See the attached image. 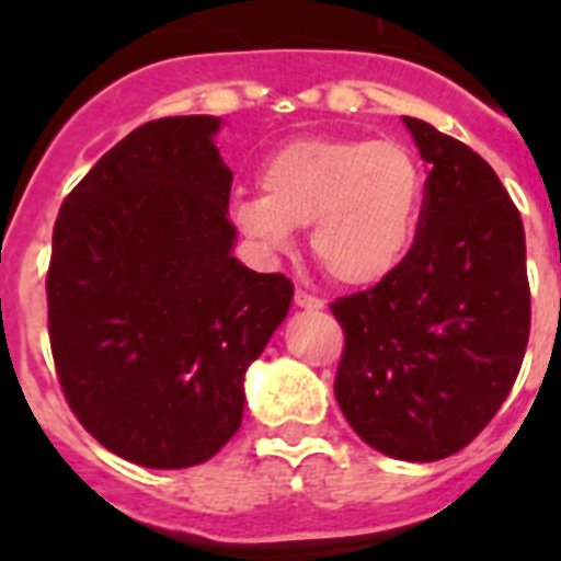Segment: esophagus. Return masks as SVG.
I'll list each match as a JSON object with an SVG mask.
<instances>
[{
	"label": "esophagus",
	"instance_id": "34e87169",
	"mask_svg": "<svg viewBox=\"0 0 561 561\" xmlns=\"http://www.w3.org/2000/svg\"><path fill=\"white\" fill-rule=\"evenodd\" d=\"M295 306L304 311H323L325 309V304L320 300V297L309 295V291H304V289L295 291Z\"/></svg>",
	"mask_w": 561,
	"mask_h": 561
}]
</instances>
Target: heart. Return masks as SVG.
<instances>
[{
  "label": "heart",
  "instance_id": "1",
  "mask_svg": "<svg viewBox=\"0 0 561 561\" xmlns=\"http://www.w3.org/2000/svg\"><path fill=\"white\" fill-rule=\"evenodd\" d=\"M264 193L238 196L232 221L264 255L295 247L311 225V252L336 284L365 289L404 266L419 241L427 182L401 142L304 137L270 153Z\"/></svg>",
  "mask_w": 561,
  "mask_h": 561
}]
</instances>
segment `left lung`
<instances>
[{"label":"left lung","instance_id":"left-lung-1","mask_svg":"<svg viewBox=\"0 0 561 561\" xmlns=\"http://www.w3.org/2000/svg\"><path fill=\"white\" fill-rule=\"evenodd\" d=\"M427 162L419 241L396 275L331 306L345 331L334 396L368 447L430 463L494 419L523 365L525 230L492 165L401 117Z\"/></svg>","mask_w":561,"mask_h":561}]
</instances>
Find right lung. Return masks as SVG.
<instances>
[{
    "label": "right lung",
    "instance_id": "right-lung-1",
    "mask_svg": "<svg viewBox=\"0 0 561 561\" xmlns=\"http://www.w3.org/2000/svg\"><path fill=\"white\" fill-rule=\"evenodd\" d=\"M221 117L134 128L69 193L47 272L49 345L69 408L108 453L187 469L241 427L247 368L295 286L247 270L230 225Z\"/></svg>",
    "mask_w": 561,
    "mask_h": 561
}]
</instances>
